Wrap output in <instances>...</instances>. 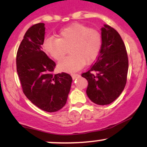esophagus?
Instances as JSON below:
<instances>
[{"label": "esophagus", "mask_w": 147, "mask_h": 147, "mask_svg": "<svg viewBox=\"0 0 147 147\" xmlns=\"http://www.w3.org/2000/svg\"><path fill=\"white\" fill-rule=\"evenodd\" d=\"M72 78L73 79H75L77 77H79V75L78 74H72Z\"/></svg>", "instance_id": "esophagus-1"}]
</instances>
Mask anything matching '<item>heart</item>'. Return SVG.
Instances as JSON below:
<instances>
[{
  "instance_id": "1",
  "label": "heart",
  "mask_w": 147,
  "mask_h": 147,
  "mask_svg": "<svg viewBox=\"0 0 147 147\" xmlns=\"http://www.w3.org/2000/svg\"><path fill=\"white\" fill-rule=\"evenodd\" d=\"M102 46V36L97 30L86 25L75 23L62 28L59 38L48 37L43 42V49L55 60L60 61L70 50V55L61 61L59 70L69 72L80 70L98 56Z\"/></svg>"
}]
</instances>
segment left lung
Wrapping results in <instances>:
<instances>
[{"instance_id": "1", "label": "left lung", "mask_w": 147, "mask_h": 147, "mask_svg": "<svg viewBox=\"0 0 147 147\" xmlns=\"http://www.w3.org/2000/svg\"><path fill=\"white\" fill-rule=\"evenodd\" d=\"M102 41L97 61L82 77L88 81L89 99L98 105H107L114 102L125 87L129 60L122 37L109 25L102 28Z\"/></svg>"}]
</instances>
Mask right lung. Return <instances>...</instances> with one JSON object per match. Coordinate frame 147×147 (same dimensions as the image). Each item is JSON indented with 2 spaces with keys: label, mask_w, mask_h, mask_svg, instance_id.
<instances>
[{
  "label": "right lung",
  "mask_w": 147,
  "mask_h": 147,
  "mask_svg": "<svg viewBox=\"0 0 147 147\" xmlns=\"http://www.w3.org/2000/svg\"><path fill=\"white\" fill-rule=\"evenodd\" d=\"M45 30L44 23H39L27 30L16 54V70L27 98L52 113L65 106L72 79L65 72L53 73L56 63L42 50Z\"/></svg>",
  "instance_id": "1"
}]
</instances>
